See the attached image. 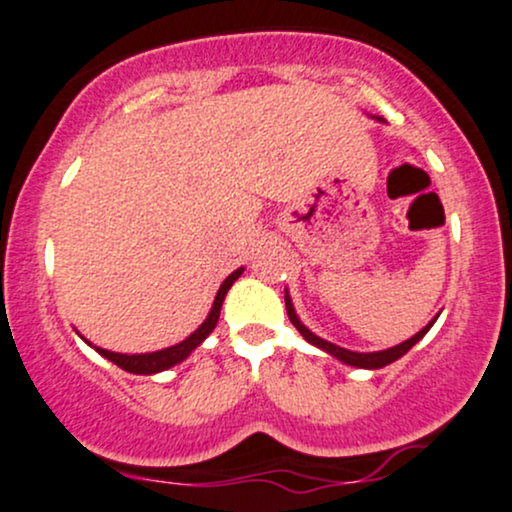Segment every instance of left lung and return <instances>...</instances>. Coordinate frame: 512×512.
<instances>
[{
  "mask_svg": "<svg viewBox=\"0 0 512 512\" xmlns=\"http://www.w3.org/2000/svg\"><path fill=\"white\" fill-rule=\"evenodd\" d=\"M286 312H288V319H291L295 329H298L300 334H303V338H305L307 343H312V346L326 350V353L334 355L336 360L346 362V365L362 367V369H381V367L391 365V362H396L398 357H403L405 353H408V350H410L412 346H415V343L420 341V338H422L424 334H427V331L432 329V324L436 322V319H432V322L424 326L422 331H417L415 336L408 338V341H403V343H400V346H393V348H389V350H379V353H355V350H346V348L336 346V343L324 341V338H319L317 334H312V331L307 329V326H305L303 322H300L298 315H295L293 303H291V298H288V293H286Z\"/></svg>",
  "mask_w": 512,
  "mask_h": 512,
  "instance_id": "left-lung-1",
  "label": "left lung"
}]
</instances>
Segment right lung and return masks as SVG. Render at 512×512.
Returning <instances> with one entry per match:
<instances>
[{"mask_svg": "<svg viewBox=\"0 0 512 512\" xmlns=\"http://www.w3.org/2000/svg\"><path fill=\"white\" fill-rule=\"evenodd\" d=\"M240 274H243V267L236 269V272L226 276V281L221 283L217 298H214V305H212V310H209L207 319L200 326H197V329L186 338V341L176 343V346H171V348L155 350V353H140V355L112 353V350H104V348H97V346H95V350L102 357H107L109 362H114L116 367L126 369V372H131V374H157V372H164V369L178 365V362L186 360V357L193 353V350L200 346V343L205 341L209 334H212L214 326H217V322H219L221 303H224L226 293H229V288L233 286V281H236Z\"/></svg>", "mask_w": 512, "mask_h": 512, "instance_id": "add662e5", "label": "right lung"}]
</instances>
